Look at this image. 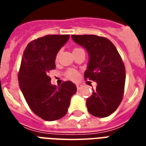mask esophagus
<instances>
[{
  "label": "esophagus",
  "mask_w": 146,
  "mask_h": 146,
  "mask_svg": "<svg viewBox=\"0 0 146 146\" xmlns=\"http://www.w3.org/2000/svg\"><path fill=\"white\" fill-rule=\"evenodd\" d=\"M82 87V85H80V84H76V88H77L78 90H80V89H81V88Z\"/></svg>",
  "instance_id": "34e87169"
}]
</instances>
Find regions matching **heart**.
Listing matches in <instances>:
<instances>
[{
  "mask_svg": "<svg viewBox=\"0 0 146 146\" xmlns=\"http://www.w3.org/2000/svg\"><path fill=\"white\" fill-rule=\"evenodd\" d=\"M81 48H76L73 49V51H75V50H77ZM59 55H60V52L57 53V56H56V60H58V58H59ZM66 76L69 78V79H70L72 80H78V78H79V73H78L77 71L76 70H69L67 72H66Z\"/></svg>",
  "mask_w": 146,
  "mask_h": 146,
  "instance_id": "obj_1",
  "label": "heart"
}]
</instances>
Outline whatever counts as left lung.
I'll return each instance as SVG.
<instances>
[{"label":"left lung","instance_id":"1","mask_svg":"<svg viewBox=\"0 0 146 146\" xmlns=\"http://www.w3.org/2000/svg\"><path fill=\"white\" fill-rule=\"evenodd\" d=\"M74 42L89 54L86 80L96 82L97 86L86 100L88 111L98 117H106L116 111L122 101L126 71L120 55L106 38L95 35H72Z\"/></svg>","mask_w":146,"mask_h":146}]
</instances>
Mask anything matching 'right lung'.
I'll list each match as a JSON object with an SVG mask.
<instances>
[{"mask_svg": "<svg viewBox=\"0 0 146 146\" xmlns=\"http://www.w3.org/2000/svg\"><path fill=\"white\" fill-rule=\"evenodd\" d=\"M69 35H48L31 42L24 50L19 69V86L27 104L39 117L58 120L67 112L76 86L70 81L58 88L50 83L49 71L55 69L57 53Z\"/></svg>", "mask_w": 146, "mask_h": 146, "instance_id": "right-lung-1", "label": "right lung"}]
</instances>
